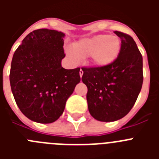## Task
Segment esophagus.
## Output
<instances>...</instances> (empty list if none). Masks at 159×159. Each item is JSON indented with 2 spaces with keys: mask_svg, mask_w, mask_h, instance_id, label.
Returning a JSON list of instances; mask_svg holds the SVG:
<instances>
[{
  "mask_svg": "<svg viewBox=\"0 0 159 159\" xmlns=\"http://www.w3.org/2000/svg\"><path fill=\"white\" fill-rule=\"evenodd\" d=\"M83 74H84V71H83L82 69H80V76L82 77L83 76Z\"/></svg>",
  "mask_w": 159,
  "mask_h": 159,
  "instance_id": "obj_1",
  "label": "esophagus"
}]
</instances>
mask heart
<instances>
[{
  "label": "heart",
  "mask_w": 159,
  "mask_h": 159,
  "mask_svg": "<svg viewBox=\"0 0 159 159\" xmlns=\"http://www.w3.org/2000/svg\"><path fill=\"white\" fill-rule=\"evenodd\" d=\"M120 51L121 40L118 36L102 34L81 40L74 45V50L67 48V54L74 62L91 57L92 65L103 67L112 64Z\"/></svg>",
  "instance_id": "heart-1"
}]
</instances>
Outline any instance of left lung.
Masks as SVG:
<instances>
[{
    "label": "left lung",
    "mask_w": 159,
    "mask_h": 159,
    "mask_svg": "<svg viewBox=\"0 0 159 159\" xmlns=\"http://www.w3.org/2000/svg\"><path fill=\"white\" fill-rule=\"evenodd\" d=\"M114 32L121 39L117 59L106 67L82 68L88 111L101 122H114L127 116L143 86V57L137 44L129 35Z\"/></svg>",
    "instance_id": "8db88e82"
}]
</instances>
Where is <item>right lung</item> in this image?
<instances>
[{"label":"right lung","mask_w":159,"mask_h":159,"mask_svg":"<svg viewBox=\"0 0 159 159\" xmlns=\"http://www.w3.org/2000/svg\"><path fill=\"white\" fill-rule=\"evenodd\" d=\"M64 36L57 30H35L25 36L13 54L11 89L20 111L32 121H57L80 82V67L67 70L61 65L65 57Z\"/></svg>","instance_id":"right-lung-1"}]
</instances>
